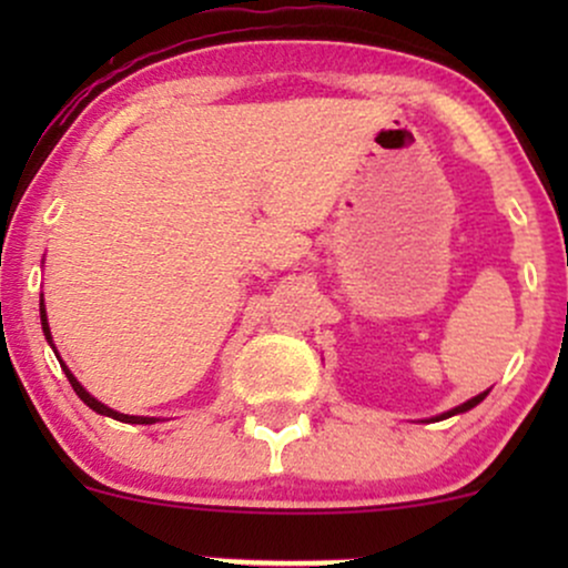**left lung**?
<instances>
[{
  "label": "left lung",
  "mask_w": 568,
  "mask_h": 568,
  "mask_svg": "<svg viewBox=\"0 0 568 568\" xmlns=\"http://www.w3.org/2000/svg\"><path fill=\"white\" fill-rule=\"evenodd\" d=\"M486 395H488V389H486V393H480V395L470 397V400H465V403H462V406H456V408H452V410H443V414L435 416V422H440V419H448V416H456V414H465V410H470V408L478 406V403L484 400Z\"/></svg>",
  "instance_id": "left-lung-1"
}]
</instances>
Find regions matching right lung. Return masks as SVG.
<instances>
[{
    "mask_svg": "<svg viewBox=\"0 0 568 568\" xmlns=\"http://www.w3.org/2000/svg\"><path fill=\"white\" fill-rule=\"evenodd\" d=\"M39 321H42L44 338H48V344H50V347H53V352H55L53 334H50V323H48V310H44V298H42V302H39ZM55 357H58V363H61V368H63V374H67L69 384H71V387H74V393L80 395V400L84 403V406H88V408H93L95 414H101V416H112V419H116V422H125V425H154V422H160L158 416H130V414H120V410H114V408L103 406L101 400H95V397L90 395L88 389H84L80 382H77V376L71 374L69 366H67V363L61 361V355H58V352H55Z\"/></svg>",
    "mask_w": 568,
    "mask_h": 568,
    "instance_id": "1",
    "label": "right lung"
}]
</instances>
